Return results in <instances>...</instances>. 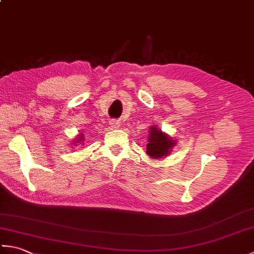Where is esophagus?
Wrapping results in <instances>:
<instances>
[{
    "mask_svg": "<svg viewBox=\"0 0 254 254\" xmlns=\"http://www.w3.org/2000/svg\"><path fill=\"white\" fill-rule=\"evenodd\" d=\"M109 123H110L111 127H113V128H118L119 127H120V121L119 120H111Z\"/></svg>",
    "mask_w": 254,
    "mask_h": 254,
    "instance_id": "34e87169",
    "label": "esophagus"
}]
</instances>
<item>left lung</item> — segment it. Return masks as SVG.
<instances>
[{"label":"left lung","instance_id":"left-lung-1","mask_svg":"<svg viewBox=\"0 0 254 254\" xmlns=\"http://www.w3.org/2000/svg\"><path fill=\"white\" fill-rule=\"evenodd\" d=\"M150 135L148 138V144L146 145V153L152 158H161L167 156L170 152L172 145L176 143L155 127H150Z\"/></svg>","mask_w":254,"mask_h":254}]
</instances>
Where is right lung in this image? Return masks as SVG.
<instances>
[{
  "label": "right lung",
  "mask_w": 254,
  "mask_h": 254,
  "mask_svg": "<svg viewBox=\"0 0 254 254\" xmlns=\"http://www.w3.org/2000/svg\"><path fill=\"white\" fill-rule=\"evenodd\" d=\"M77 139H78V142H77V143H80V142H82V141H83V134H80V136H79ZM75 142H76V141H75Z\"/></svg>",
  "instance_id": "right-lung-1"
}]
</instances>
